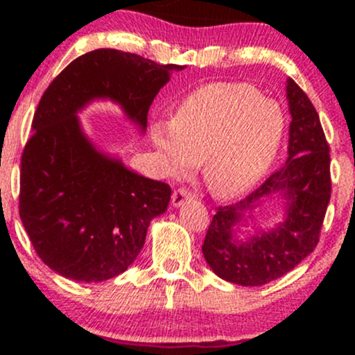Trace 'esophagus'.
<instances>
[{"label":"esophagus","mask_w":355,"mask_h":355,"mask_svg":"<svg viewBox=\"0 0 355 355\" xmlns=\"http://www.w3.org/2000/svg\"><path fill=\"white\" fill-rule=\"evenodd\" d=\"M190 198H191V193L189 190L178 189V190H175L173 195H172V205L175 207V209H177V207L183 205V203H185L187 200H190Z\"/></svg>","instance_id":"34e87169"}]
</instances>
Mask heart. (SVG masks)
Masks as SVG:
<instances>
[{
    "mask_svg": "<svg viewBox=\"0 0 355 355\" xmlns=\"http://www.w3.org/2000/svg\"><path fill=\"white\" fill-rule=\"evenodd\" d=\"M287 118L255 85L218 81L191 92L175 120L157 121L155 148L172 173L203 162V180L215 197L234 200L267 178L282 146Z\"/></svg>",
    "mask_w": 355,
    "mask_h": 355,
    "instance_id": "b5f03b06",
    "label": "heart"
}]
</instances>
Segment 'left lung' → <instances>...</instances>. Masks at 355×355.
Returning <instances> with one entry per match:
<instances>
[{
  "label": "left lung",
  "mask_w": 355,
  "mask_h": 355,
  "mask_svg": "<svg viewBox=\"0 0 355 355\" xmlns=\"http://www.w3.org/2000/svg\"><path fill=\"white\" fill-rule=\"evenodd\" d=\"M287 101L292 116L287 162L247 198L218 207L202 245L211 270L243 287L279 279L313 252L331 200V155L319 115L292 78L287 80ZM272 196L284 200L283 222L267 231L254 227L239 239V227L253 221V210Z\"/></svg>",
  "instance_id": "1"
}]
</instances>
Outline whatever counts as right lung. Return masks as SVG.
<instances>
[{
	"label": "right lung",
	"instance_id": "1",
	"mask_svg": "<svg viewBox=\"0 0 355 355\" xmlns=\"http://www.w3.org/2000/svg\"><path fill=\"white\" fill-rule=\"evenodd\" d=\"M183 68L101 48L71 61L43 93L21 157L19 217L56 274L85 284L120 275L172 195L166 183L101 152L78 113L93 101H113L145 133L153 98Z\"/></svg>",
	"mask_w": 355,
	"mask_h": 355
}]
</instances>
